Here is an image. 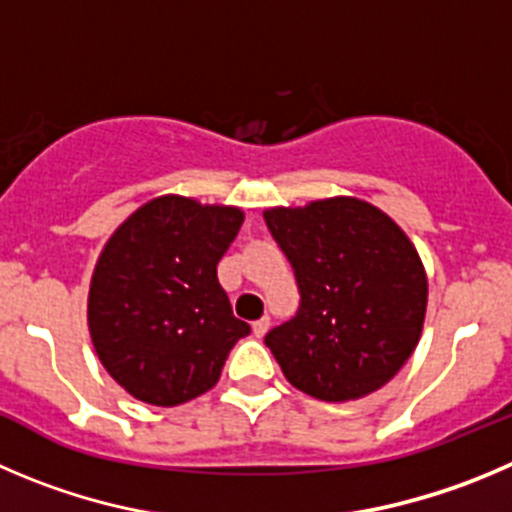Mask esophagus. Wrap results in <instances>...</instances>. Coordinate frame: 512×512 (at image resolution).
<instances>
[{
	"instance_id": "obj_1",
	"label": "esophagus",
	"mask_w": 512,
	"mask_h": 512,
	"mask_svg": "<svg viewBox=\"0 0 512 512\" xmlns=\"http://www.w3.org/2000/svg\"><path fill=\"white\" fill-rule=\"evenodd\" d=\"M267 331H270V318H267V315H262L260 321H255V323H252V333H255L257 338H262V336H265Z\"/></svg>"
}]
</instances>
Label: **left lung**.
<instances>
[{
    "label": "left lung",
    "instance_id": "obj_1",
    "mask_svg": "<svg viewBox=\"0 0 512 512\" xmlns=\"http://www.w3.org/2000/svg\"><path fill=\"white\" fill-rule=\"evenodd\" d=\"M267 229L293 265L298 313L265 336L285 379L321 401L381 389L422 336L427 275L399 224L353 197L275 207Z\"/></svg>",
    "mask_w": 512,
    "mask_h": 512
}]
</instances>
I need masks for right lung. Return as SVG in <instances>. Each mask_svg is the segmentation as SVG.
<instances>
[{
	"mask_svg": "<svg viewBox=\"0 0 512 512\" xmlns=\"http://www.w3.org/2000/svg\"><path fill=\"white\" fill-rule=\"evenodd\" d=\"M242 209L151 199L105 242L88 295V328L105 371L131 396L176 407L212 389L250 326L234 318L217 265Z\"/></svg>",
	"mask_w": 512,
	"mask_h": 512,
	"instance_id": "obj_1",
	"label": "right lung"
}]
</instances>
